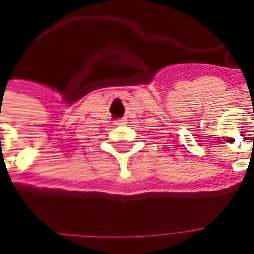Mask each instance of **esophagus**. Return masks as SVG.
Returning a JSON list of instances; mask_svg holds the SVG:
<instances>
[{
    "label": "esophagus",
    "instance_id": "obj_1",
    "mask_svg": "<svg viewBox=\"0 0 254 254\" xmlns=\"http://www.w3.org/2000/svg\"><path fill=\"white\" fill-rule=\"evenodd\" d=\"M114 124H116V125H124V124H127V120H125V118H121V120H116V121H114Z\"/></svg>",
    "mask_w": 254,
    "mask_h": 254
}]
</instances>
